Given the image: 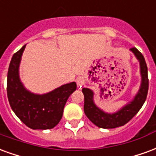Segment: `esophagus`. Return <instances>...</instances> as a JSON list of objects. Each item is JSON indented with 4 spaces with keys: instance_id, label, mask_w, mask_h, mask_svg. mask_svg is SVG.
Listing matches in <instances>:
<instances>
[{
    "instance_id": "1",
    "label": "esophagus",
    "mask_w": 156,
    "mask_h": 156,
    "mask_svg": "<svg viewBox=\"0 0 156 156\" xmlns=\"http://www.w3.org/2000/svg\"><path fill=\"white\" fill-rule=\"evenodd\" d=\"M76 82H77V87H78V88H82L83 85L84 83L83 79L82 78H77V80H76Z\"/></svg>"
}]
</instances>
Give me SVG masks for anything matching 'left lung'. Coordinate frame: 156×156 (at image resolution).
I'll return each instance as SVG.
<instances>
[{"mask_svg": "<svg viewBox=\"0 0 156 156\" xmlns=\"http://www.w3.org/2000/svg\"><path fill=\"white\" fill-rule=\"evenodd\" d=\"M140 62V72L141 76V83L139 91L134 98L128 104L119 108L115 113H107L99 108L95 105L94 100V94L91 89L83 88L82 92L84 95V113L92 123L103 129H114L123 126L127 124L134 115L137 114L146 99L149 88L148 79V68L144 56L137 48L129 49Z\"/></svg>", "mask_w": 156, "mask_h": 156, "instance_id": "left-lung-1", "label": "left lung"}]
</instances>
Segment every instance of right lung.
<instances>
[{
	"label": "right lung",
	"mask_w": 156,
	"mask_h": 156,
	"mask_svg": "<svg viewBox=\"0 0 156 156\" xmlns=\"http://www.w3.org/2000/svg\"><path fill=\"white\" fill-rule=\"evenodd\" d=\"M26 45L12 56L7 73V97L16 115L32 129L54 128L62 117L69 96L76 90L75 82L66 83L52 91L37 94L25 88L20 79L19 67Z\"/></svg>",
	"instance_id": "add662e5"
}]
</instances>
